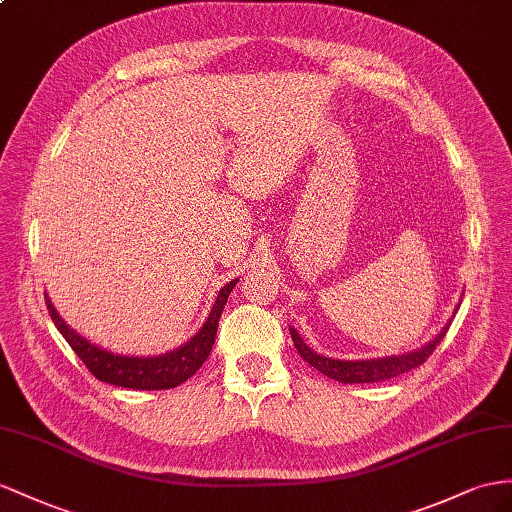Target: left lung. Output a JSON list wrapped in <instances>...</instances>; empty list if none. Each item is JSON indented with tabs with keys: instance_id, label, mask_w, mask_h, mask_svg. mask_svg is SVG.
Masks as SVG:
<instances>
[{
	"instance_id": "obj_1",
	"label": "left lung",
	"mask_w": 512,
	"mask_h": 512,
	"mask_svg": "<svg viewBox=\"0 0 512 512\" xmlns=\"http://www.w3.org/2000/svg\"><path fill=\"white\" fill-rule=\"evenodd\" d=\"M450 329V322L443 326V331L428 342L424 348L413 350V352H406V355H398V357H385V359H365V361H346V359H331V357H324L318 355V352H313L305 342L303 337L296 333V329L292 326L290 335L294 339V346L300 352V357H303L311 368H316L318 372L326 374L333 381H339L344 385H352V383H381L387 381V378L393 376H400L409 370H415L422 365L430 355L432 350H435L441 339L445 337Z\"/></svg>"
}]
</instances>
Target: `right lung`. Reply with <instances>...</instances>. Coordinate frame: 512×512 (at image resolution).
<instances>
[{
    "label": "right lung",
    "mask_w": 512,
    "mask_h": 512,
    "mask_svg": "<svg viewBox=\"0 0 512 512\" xmlns=\"http://www.w3.org/2000/svg\"><path fill=\"white\" fill-rule=\"evenodd\" d=\"M235 283H238V279L229 281L218 292L216 303L212 311H209L205 324L201 326V331L190 339V342L160 357L114 355L110 350H103L95 344H90L86 337L73 331L71 326L60 318V313L56 311L54 305H51L49 296H45V303L49 309V316L58 326L62 337L67 339L69 346L75 350V355L82 359L88 372L95 378H99V381L116 385V387L142 389V391L173 389L181 383H186L188 378L205 363L209 352H212L216 331H218V320L222 316V309H225L227 298L233 292Z\"/></svg>",
    "instance_id": "add662e5"
}]
</instances>
